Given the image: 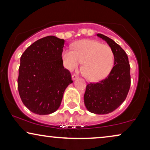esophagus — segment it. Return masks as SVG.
<instances>
[{
	"mask_svg": "<svg viewBox=\"0 0 150 150\" xmlns=\"http://www.w3.org/2000/svg\"><path fill=\"white\" fill-rule=\"evenodd\" d=\"M71 77H72V80L73 81H74L75 79H76L78 78V76L76 74H73L72 76H71Z\"/></svg>",
	"mask_w": 150,
	"mask_h": 150,
	"instance_id": "1",
	"label": "esophagus"
}]
</instances>
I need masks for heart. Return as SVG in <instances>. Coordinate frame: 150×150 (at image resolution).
Here are the masks:
<instances>
[{
    "instance_id": "1",
    "label": "heart",
    "mask_w": 150,
    "mask_h": 150,
    "mask_svg": "<svg viewBox=\"0 0 150 150\" xmlns=\"http://www.w3.org/2000/svg\"><path fill=\"white\" fill-rule=\"evenodd\" d=\"M72 50L63 51L62 59L64 66L69 70L77 69L83 63L82 73L90 81L104 79L113 66L114 54L108 45L95 40H83L71 46Z\"/></svg>"
}]
</instances>
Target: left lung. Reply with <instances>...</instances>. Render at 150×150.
<instances>
[{"label":"left lung","instance_id":"left-lung-1","mask_svg":"<svg viewBox=\"0 0 150 150\" xmlns=\"http://www.w3.org/2000/svg\"><path fill=\"white\" fill-rule=\"evenodd\" d=\"M97 36L105 40L114 54V65L105 79L87 84L84 101L87 110L95 114L110 113L122 104L130 87V67L128 57L120 45L104 35Z\"/></svg>","mask_w":150,"mask_h":150}]
</instances>
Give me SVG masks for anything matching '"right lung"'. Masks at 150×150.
Instances as JSON below:
<instances>
[{"label":"right lung","instance_id":"1","mask_svg":"<svg viewBox=\"0 0 150 150\" xmlns=\"http://www.w3.org/2000/svg\"><path fill=\"white\" fill-rule=\"evenodd\" d=\"M65 40L55 36L40 39L22 54L18 88L22 102L34 113L54 112L62 101L65 89L73 83L63 65Z\"/></svg>","mask_w":150,"mask_h":150}]
</instances>
